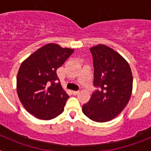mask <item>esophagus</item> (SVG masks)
Masks as SVG:
<instances>
[{"label": "esophagus", "mask_w": 151, "mask_h": 151, "mask_svg": "<svg viewBox=\"0 0 151 151\" xmlns=\"http://www.w3.org/2000/svg\"><path fill=\"white\" fill-rule=\"evenodd\" d=\"M79 92V91H73V94H75V95H76V94H78Z\"/></svg>", "instance_id": "esophagus-1"}]
</instances>
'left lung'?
Segmentation results:
<instances>
[{"label":"left lung","mask_w":151,"mask_h":151,"mask_svg":"<svg viewBox=\"0 0 151 151\" xmlns=\"http://www.w3.org/2000/svg\"><path fill=\"white\" fill-rule=\"evenodd\" d=\"M94 63V85L90 101L82 112L97 122L111 120L128 104L132 91L133 78L129 63L109 47L98 45L91 47Z\"/></svg>","instance_id":"obj_1"}]
</instances>
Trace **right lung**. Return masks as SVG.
Masks as SVG:
<instances>
[{
    "label": "right lung",
    "mask_w": 151,
    "mask_h": 151,
    "mask_svg": "<svg viewBox=\"0 0 151 151\" xmlns=\"http://www.w3.org/2000/svg\"><path fill=\"white\" fill-rule=\"evenodd\" d=\"M73 49L47 44L25 60L19 69L17 90L20 102L36 118L50 120L63 112L69 96L57 75Z\"/></svg>",
    "instance_id": "right-lung-1"
}]
</instances>
